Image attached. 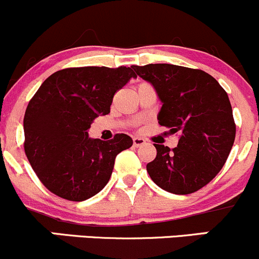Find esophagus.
<instances>
[{
  "label": "esophagus",
  "instance_id": "34e87169",
  "mask_svg": "<svg viewBox=\"0 0 259 259\" xmlns=\"http://www.w3.org/2000/svg\"><path fill=\"white\" fill-rule=\"evenodd\" d=\"M145 143H146V140H145V139H143V138H134V139H133V145H134L135 148L143 146Z\"/></svg>",
  "mask_w": 259,
  "mask_h": 259
}]
</instances>
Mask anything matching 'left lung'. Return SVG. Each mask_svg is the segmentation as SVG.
Masks as SVG:
<instances>
[{
	"label": "left lung",
	"instance_id": "obj_1",
	"mask_svg": "<svg viewBox=\"0 0 259 259\" xmlns=\"http://www.w3.org/2000/svg\"><path fill=\"white\" fill-rule=\"evenodd\" d=\"M132 68L156 89L162 102L159 124L180 134L172 150L154 144L156 157L146 165L149 175L171 194L198 191L221 171L235 143L236 124L227 93L201 69L165 63Z\"/></svg>",
	"mask_w": 259,
	"mask_h": 259
}]
</instances>
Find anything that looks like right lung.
<instances>
[{
    "instance_id": "1",
    "label": "right lung",
    "mask_w": 259,
    "mask_h": 259,
    "mask_svg": "<svg viewBox=\"0 0 259 259\" xmlns=\"http://www.w3.org/2000/svg\"><path fill=\"white\" fill-rule=\"evenodd\" d=\"M135 77L124 65L65 68L32 97L23 119L24 152L52 194L79 202L104 189L116 155L133 140L126 134L89 139L88 129L95 118L110 113L114 95Z\"/></svg>"
}]
</instances>
